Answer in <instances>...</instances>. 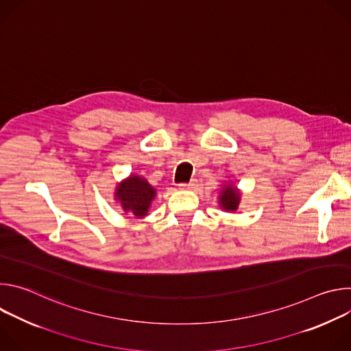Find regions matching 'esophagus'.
Returning a JSON list of instances; mask_svg holds the SVG:
<instances>
[{
  "mask_svg": "<svg viewBox=\"0 0 351 351\" xmlns=\"http://www.w3.org/2000/svg\"><path fill=\"white\" fill-rule=\"evenodd\" d=\"M195 180H191V182H189V183H180L179 184V189L180 190H191V189H194L195 187Z\"/></svg>",
  "mask_w": 351,
  "mask_h": 351,
  "instance_id": "1",
  "label": "esophagus"
}]
</instances>
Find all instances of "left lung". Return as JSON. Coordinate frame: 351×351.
<instances>
[{
	"label": "left lung",
	"instance_id": "1",
	"mask_svg": "<svg viewBox=\"0 0 351 351\" xmlns=\"http://www.w3.org/2000/svg\"><path fill=\"white\" fill-rule=\"evenodd\" d=\"M240 203V193L232 184H223L219 193V207L226 211H236Z\"/></svg>",
	"mask_w": 351,
	"mask_h": 351
}]
</instances>
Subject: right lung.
Segmentation results:
<instances>
[{"instance_id": "add662e5", "label": "right lung", "mask_w": 351, "mask_h": 351, "mask_svg": "<svg viewBox=\"0 0 351 351\" xmlns=\"http://www.w3.org/2000/svg\"><path fill=\"white\" fill-rule=\"evenodd\" d=\"M157 190L144 178L130 175L121 182L115 191V198L121 203L125 213H129L137 218L147 215L149 206L156 198Z\"/></svg>"}]
</instances>
